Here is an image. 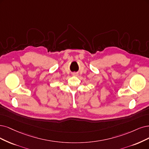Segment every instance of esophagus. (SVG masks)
Wrapping results in <instances>:
<instances>
[{
	"label": "esophagus",
	"mask_w": 149,
	"mask_h": 149,
	"mask_svg": "<svg viewBox=\"0 0 149 149\" xmlns=\"http://www.w3.org/2000/svg\"><path fill=\"white\" fill-rule=\"evenodd\" d=\"M75 75H77V74H75Z\"/></svg>",
	"instance_id": "34e87169"
}]
</instances>
